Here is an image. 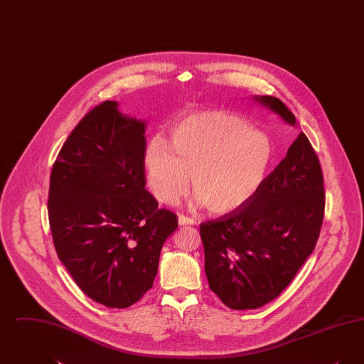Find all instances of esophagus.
Segmentation results:
<instances>
[{
  "label": "esophagus",
  "mask_w": 364,
  "mask_h": 364,
  "mask_svg": "<svg viewBox=\"0 0 364 364\" xmlns=\"http://www.w3.org/2000/svg\"><path fill=\"white\" fill-rule=\"evenodd\" d=\"M178 224H180V225H193L195 221H193L192 218H190V217H186V215L180 214V215H178Z\"/></svg>",
  "instance_id": "obj_1"
}]
</instances>
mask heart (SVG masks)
<instances>
[{
  "mask_svg": "<svg viewBox=\"0 0 364 364\" xmlns=\"http://www.w3.org/2000/svg\"><path fill=\"white\" fill-rule=\"evenodd\" d=\"M273 144L237 114L203 110L171 128V140L153 136L143 164L156 200L176 205L191 183L195 200L215 214L242 208L259 190L273 159Z\"/></svg>",
  "mask_w": 364,
  "mask_h": 364,
  "instance_id": "obj_1",
  "label": "heart"
}]
</instances>
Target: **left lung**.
Wrapping results in <instances>:
<instances>
[{
  "mask_svg": "<svg viewBox=\"0 0 364 364\" xmlns=\"http://www.w3.org/2000/svg\"><path fill=\"white\" fill-rule=\"evenodd\" d=\"M254 100L296 125L294 113L276 97ZM323 213L321 164L300 132L247 203L200 224L210 289L232 310L258 309L274 300L311 255Z\"/></svg>",
  "mask_w": 364,
  "mask_h": 364,
  "instance_id": "8db88e82",
  "label": "left lung"
}]
</instances>
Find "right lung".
Listing matches in <instances>:
<instances>
[{"label":"right lung","instance_id":"add662e5","mask_svg":"<svg viewBox=\"0 0 364 364\" xmlns=\"http://www.w3.org/2000/svg\"><path fill=\"white\" fill-rule=\"evenodd\" d=\"M116 101L90 110L53 165V242L76 285L94 301L127 309L154 284L177 217L146 190V122L124 116Z\"/></svg>","mask_w":364,"mask_h":364}]
</instances>
